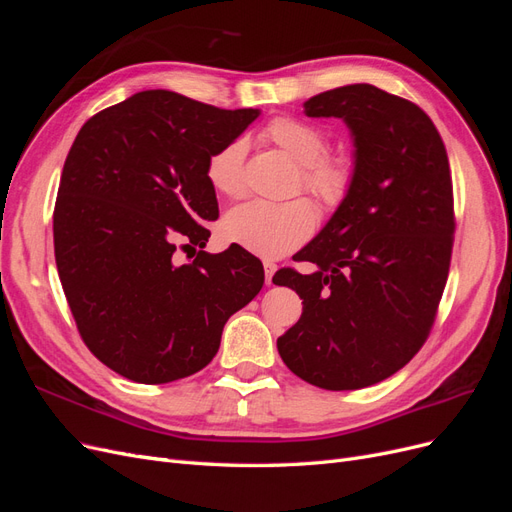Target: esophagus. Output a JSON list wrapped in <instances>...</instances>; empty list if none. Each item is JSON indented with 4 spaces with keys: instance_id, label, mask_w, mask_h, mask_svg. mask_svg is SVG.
Listing matches in <instances>:
<instances>
[{
    "instance_id": "obj_1",
    "label": "esophagus",
    "mask_w": 512,
    "mask_h": 512,
    "mask_svg": "<svg viewBox=\"0 0 512 512\" xmlns=\"http://www.w3.org/2000/svg\"><path fill=\"white\" fill-rule=\"evenodd\" d=\"M275 269H277L275 262L265 260V280H267V286L273 284V273H275Z\"/></svg>"
}]
</instances>
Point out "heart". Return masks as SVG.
<instances>
[{
  "instance_id": "b5f03b06",
  "label": "heart",
  "mask_w": 512,
  "mask_h": 512,
  "mask_svg": "<svg viewBox=\"0 0 512 512\" xmlns=\"http://www.w3.org/2000/svg\"><path fill=\"white\" fill-rule=\"evenodd\" d=\"M260 136L299 162L294 188L314 196L324 211L342 207L354 185L356 166L348 153L327 151V132L299 117L282 115L271 119ZM245 156L247 143L243 138H232L211 153L205 164V177L215 192L228 198H239L245 192ZM314 226L316 209L307 198H292L284 203L250 200L226 215L224 235L247 252L277 258L297 250L312 235Z\"/></svg>"
}]
</instances>
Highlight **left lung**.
Here are the masks:
<instances>
[{"instance_id": "1", "label": "left lung", "mask_w": 512, "mask_h": 512, "mask_svg": "<svg viewBox=\"0 0 512 512\" xmlns=\"http://www.w3.org/2000/svg\"><path fill=\"white\" fill-rule=\"evenodd\" d=\"M305 115L348 123L356 177L297 254L318 271L273 275L303 299L277 350L292 374L320 389H363L410 363L436 322L457 226L451 166L423 108L374 85L322 91Z\"/></svg>"}]
</instances>
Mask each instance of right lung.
<instances>
[{
	"instance_id": "obj_1",
	"label": "right lung",
	"mask_w": 512,
	"mask_h": 512,
	"mask_svg": "<svg viewBox=\"0 0 512 512\" xmlns=\"http://www.w3.org/2000/svg\"><path fill=\"white\" fill-rule=\"evenodd\" d=\"M256 117L151 89L76 134L53 211L55 262L81 339L119 376L162 384L196 374L226 320L265 284L241 245L203 252L205 222L220 215L207 158Z\"/></svg>"
}]
</instances>
